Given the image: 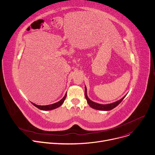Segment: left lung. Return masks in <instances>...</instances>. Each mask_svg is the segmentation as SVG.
<instances>
[{
    "label": "left lung",
    "instance_id": "obj_1",
    "mask_svg": "<svg viewBox=\"0 0 155 155\" xmlns=\"http://www.w3.org/2000/svg\"><path fill=\"white\" fill-rule=\"evenodd\" d=\"M87 89L86 86H85V98L86 100L87 101L88 104L89 105V106L90 107H91L92 108H94L95 110H102V111H109L111 110L112 109H113L114 108H115L116 107H117L120 103L121 102V101L125 98V97L127 96L125 95L123 98H121L120 100L115 101L113 103H111V104H98V103L94 102L91 101L87 96Z\"/></svg>",
    "mask_w": 155,
    "mask_h": 155
}]
</instances>
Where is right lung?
<instances>
[{"mask_svg":"<svg viewBox=\"0 0 155 155\" xmlns=\"http://www.w3.org/2000/svg\"><path fill=\"white\" fill-rule=\"evenodd\" d=\"M67 97V93L65 94V96L61 98L59 101L57 102V103H55V104H50V105H36L35 104H34V103L31 102L32 104L35 106L37 108H38V109L41 110H44V111H48V110H54V109H55L57 108H58L59 107H60L61 105L63 104V103L64 102L65 100V98Z\"/></svg>","mask_w":155,"mask_h":155,"instance_id":"obj_1","label":"right lung"}]
</instances>
